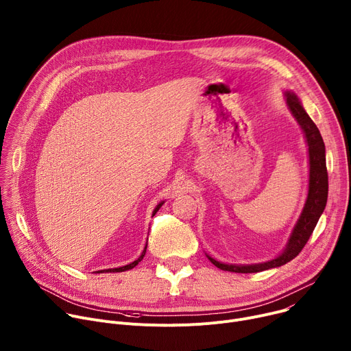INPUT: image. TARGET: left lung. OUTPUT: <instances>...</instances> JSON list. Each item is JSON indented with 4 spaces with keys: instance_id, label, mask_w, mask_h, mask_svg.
I'll list each match as a JSON object with an SVG mask.
<instances>
[{
    "instance_id": "left-lung-1",
    "label": "left lung",
    "mask_w": 351,
    "mask_h": 351,
    "mask_svg": "<svg viewBox=\"0 0 351 351\" xmlns=\"http://www.w3.org/2000/svg\"><path fill=\"white\" fill-rule=\"evenodd\" d=\"M287 107L295 121L298 123L305 142L308 146V162H309V178H308V193L302 208V212L291 231L287 240V244L282 254L276 258L251 265H236V263H224L206 254L208 259L221 270L236 271V274H256V271L267 270L271 267H279L291 259H294L306 241L325 210L328 201V171H326V156H325V143L321 136V132L315 123L309 119V115L304 110L300 99L291 90L285 92Z\"/></svg>"
}]
</instances>
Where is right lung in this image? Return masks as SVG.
Masks as SVG:
<instances>
[{"label": "right lung", "instance_id": "obj_1", "mask_svg": "<svg viewBox=\"0 0 351 351\" xmlns=\"http://www.w3.org/2000/svg\"><path fill=\"white\" fill-rule=\"evenodd\" d=\"M165 204V201L163 202H160V204H158V206L154 208V210H153V215H156V212H158L160 208H162V205ZM146 247H147V244L145 245V248H143V251H142V254H141V256L136 259V261H134V262H131L130 265H125V266H121V267H114V269H104V270H97V274H115V271H125V270H130V269H132V267H135L142 259H143V256H145V254H146Z\"/></svg>", "mask_w": 351, "mask_h": 351}]
</instances>
